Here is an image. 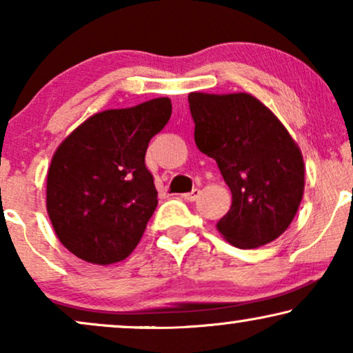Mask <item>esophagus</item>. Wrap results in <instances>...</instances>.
Wrapping results in <instances>:
<instances>
[{
  "label": "esophagus",
  "mask_w": 353,
  "mask_h": 353,
  "mask_svg": "<svg viewBox=\"0 0 353 353\" xmlns=\"http://www.w3.org/2000/svg\"><path fill=\"white\" fill-rule=\"evenodd\" d=\"M199 194H201L199 190H192L191 192H186V194H183V197H185L188 202H194L197 197H199Z\"/></svg>",
  "instance_id": "34e87169"
}]
</instances>
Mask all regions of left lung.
<instances>
[{"instance_id": "obj_1", "label": "left lung", "mask_w": 353, "mask_h": 353, "mask_svg": "<svg viewBox=\"0 0 353 353\" xmlns=\"http://www.w3.org/2000/svg\"><path fill=\"white\" fill-rule=\"evenodd\" d=\"M194 141L215 159L233 202L216 230L239 249L279 238L296 216L305 186L297 143L249 93H190Z\"/></svg>"}]
</instances>
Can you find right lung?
Segmentation results:
<instances>
[{
  "mask_svg": "<svg viewBox=\"0 0 353 353\" xmlns=\"http://www.w3.org/2000/svg\"><path fill=\"white\" fill-rule=\"evenodd\" d=\"M172 115L168 98L91 115L56 149L46 210L57 238L96 265L127 259L157 207L148 144Z\"/></svg>",
  "mask_w": 353,
  "mask_h": 353,
  "instance_id": "add662e5",
  "label": "right lung"
}]
</instances>
